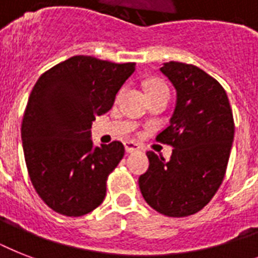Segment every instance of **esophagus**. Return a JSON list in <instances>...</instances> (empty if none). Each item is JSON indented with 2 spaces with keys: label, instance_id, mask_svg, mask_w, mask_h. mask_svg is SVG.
Wrapping results in <instances>:
<instances>
[{
  "label": "esophagus",
  "instance_id": "obj_1",
  "mask_svg": "<svg viewBox=\"0 0 258 258\" xmlns=\"http://www.w3.org/2000/svg\"><path fill=\"white\" fill-rule=\"evenodd\" d=\"M124 147L127 153H135V151H138V150L141 149L137 143H134V142H130V141L124 142Z\"/></svg>",
  "mask_w": 258,
  "mask_h": 258
}]
</instances>
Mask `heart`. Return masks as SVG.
Listing matches in <instances>:
<instances>
[{"label": "heart", "mask_w": 258, "mask_h": 258, "mask_svg": "<svg viewBox=\"0 0 258 258\" xmlns=\"http://www.w3.org/2000/svg\"><path fill=\"white\" fill-rule=\"evenodd\" d=\"M161 87H165V86H163V84H162V83L154 82V83H151V84H150V86H149V89H154V88H161ZM149 89H147V91H149Z\"/></svg>", "instance_id": "b5f03b06"}]
</instances>
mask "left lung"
Here are the masks:
<instances>
[{"label": "left lung", "instance_id": "1", "mask_svg": "<svg viewBox=\"0 0 258 258\" xmlns=\"http://www.w3.org/2000/svg\"><path fill=\"white\" fill-rule=\"evenodd\" d=\"M161 72L176 91L170 125L157 137L174 147L170 161L147 153L149 170L139 176L145 201L167 217L196 214L224 180L234 138L228 95L198 67L165 62Z\"/></svg>", "mask_w": 258, "mask_h": 258}]
</instances>
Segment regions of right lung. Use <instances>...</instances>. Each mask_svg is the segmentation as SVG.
Instances as JSON below:
<instances>
[{"label":"right lung","mask_w":258,"mask_h":258,"mask_svg":"<svg viewBox=\"0 0 258 258\" xmlns=\"http://www.w3.org/2000/svg\"><path fill=\"white\" fill-rule=\"evenodd\" d=\"M134 71L135 62L74 56L34 84L22 119V149L33 187L56 213L84 216L104 200L124 146L115 141L95 147L91 127L112 108Z\"/></svg>","instance_id":"obj_1"}]
</instances>
